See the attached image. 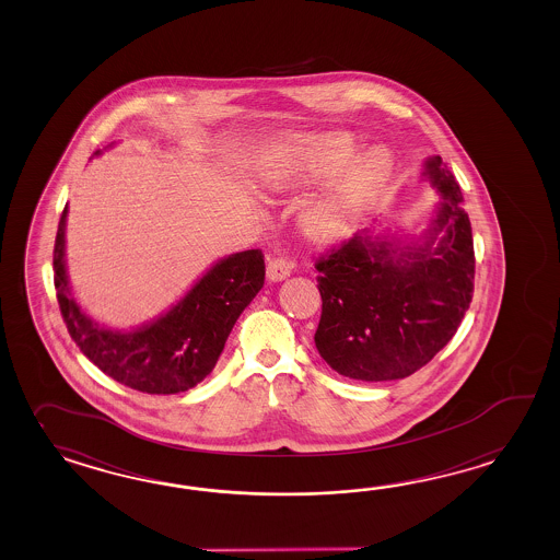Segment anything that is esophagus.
I'll return each mask as SVG.
<instances>
[{
    "label": "esophagus",
    "instance_id": "obj_1",
    "mask_svg": "<svg viewBox=\"0 0 560 560\" xmlns=\"http://www.w3.org/2000/svg\"><path fill=\"white\" fill-rule=\"evenodd\" d=\"M291 269H293V262L283 257L279 250L267 259V277H269V281H283L285 277L291 275Z\"/></svg>",
    "mask_w": 560,
    "mask_h": 560
}]
</instances>
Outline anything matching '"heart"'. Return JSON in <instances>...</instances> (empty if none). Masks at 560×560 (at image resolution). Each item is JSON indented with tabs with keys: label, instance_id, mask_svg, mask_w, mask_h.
I'll return each instance as SVG.
<instances>
[{
	"label": "heart",
	"instance_id": "b5f03b06",
	"mask_svg": "<svg viewBox=\"0 0 560 560\" xmlns=\"http://www.w3.org/2000/svg\"><path fill=\"white\" fill-rule=\"evenodd\" d=\"M355 150L358 147L348 135L298 138L277 150L269 180L277 188L319 180L346 168ZM386 173V154L380 150L349 166L305 205L301 212L305 233L315 241H334L343 235L372 205Z\"/></svg>",
	"mask_w": 560,
	"mask_h": 560
}]
</instances>
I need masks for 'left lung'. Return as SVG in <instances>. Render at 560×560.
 Here are the masks:
<instances>
[{"label":"left lung","mask_w":560,"mask_h":560,"mask_svg":"<svg viewBox=\"0 0 560 560\" xmlns=\"http://www.w3.org/2000/svg\"><path fill=\"white\" fill-rule=\"evenodd\" d=\"M444 202L422 247L351 236L315 261V348L331 370L387 382L418 372L458 331L474 293V238L460 185L440 156L425 173ZM442 232L435 248L434 235Z\"/></svg>","instance_id":"8db88e82"}]
</instances>
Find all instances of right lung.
<instances>
[{"label":"right lung","instance_id":"add662e5","mask_svg":"<svg viewBox=\"0 0 560 560\" xmlns=\"http://www.w3.org/2000/svg\"><path fill=\"white\" fill-rule=\"evenodd\" d=\"M100 154V150H96ZM63 207L54 245V285L68 334L102 372L144 394H178L212 372L238 315L261 291V249L243 250L217 262L173 310L137 331L94 324L78 307L63 265Z\"/></svg>","mask_w":560,"mask_h":560}]
</instances>
